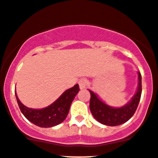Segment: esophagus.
<instances>
[{
    "mask_svg": "<svg viewBox=\"0 0 158 158\" xmlns=\"http://www.w3.org/2000/svg\"><path fill=\"white\" fill-rule=\"evenodd\" d=\"M79 88L81 89H83L86 87V85H87V81L86 79H81L79 81Z\"/></svg>",
    "mask_w": 158,
    "mask_h": 158,
    "instance_id": "1",
    "label": "esophagus"
}]
</instances>
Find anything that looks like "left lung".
I'll return each instance as SVG.
<instances>
[{
  "mask_svg": "<svg viewBox=\"0 0 158 158\" xmlns=\"http://www.w3.org/2000/svg\"><path fill=\"white\" fill-rule=\"evenodd\" d=\"M139 74V84L136 94L131 100L120 108H113L106 105L93 91L89 90V109L94 117L101 123L107 126H117L129 120L135 113L142 94V76Z\"/></svg>",
  "mask_w": 158,
  "mask_h": 158,
  "instance_id": "1",
  "label": "left lung"
}]
</instances>
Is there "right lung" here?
<instances>
[{"mask_svg":"<svg viewBox=\"0 0 158 158\" xmlns=\"http://www.w3.org/2000/svg\"><path fill=\"white\" fill-rule=\"evenodd\" d=\"M79 90V85L67 89L59 98L48 107L42 109H34L23 105L16 97L17 103L24 116L29 120L41 127H51L60 124L65 120L69 114L71 104Z\"/></svg>","mask_w":158,"mask_h":158,"instance_id":"1","label":"right lung"}]
</instances>
